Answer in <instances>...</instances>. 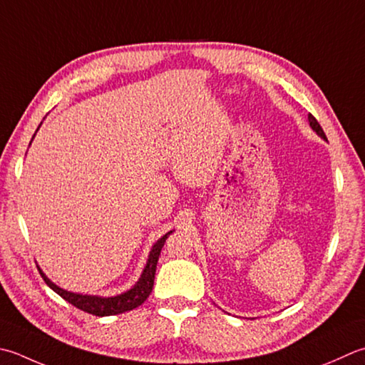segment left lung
I'll list each match as a JSON object with an SVG mask.
<instances>
[{"mask_svg":"<svg viewBox=\"0 0 365 365\" xmlns=\"http://www.w3.org/2000/svg\"><path fill=\"white\" fill-rule=\"evenodd\" d=\"M309 123H310V128L313 131H315L321 139H324V140H327V138H326V134H324V131H323V128L319 126V123L317 121V118L312 115V113H309Z\"/></svg>","mask_w":365,"mask_h":365,"instance_id":"left-lung-1","label":"left lung"}]
</instances>
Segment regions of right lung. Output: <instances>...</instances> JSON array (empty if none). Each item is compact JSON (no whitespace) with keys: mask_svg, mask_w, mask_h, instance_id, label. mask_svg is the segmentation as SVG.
Listing matches in <instances>:
<instances>
[{"mask_svg":"<svg viewBox=\"0 0 365 365\" xmlns=\"http://www.w3.org/2000/svg\"><path fill=\"white\" fill-rule=\"evenodd\" d=\"M169 234H173V231L166 232L161 239H158L153 244L152 250H150L145 267H144V270H142L139 280L135 282L134 287L125 292H121V294H117V296L103 297V296H90V294H78V292H71V291L56 287V284L50 280V278H47V275L44 272H42L39 266H38V270H39L41 277L44 278V282L47 283L48 288H52L56 294L61 296L64 301H68L69 304L77 307L78 310L91 313V315H95V317L118 315V313L130 312L147 301V297L150 296V292H152V288H153L156 264H158L161 248L164 247V242H166V239L169 237Z\"/></svg>","mask_w":365,"mask_h":365,"instance_id":"1","label":"right lung"}]
</instances>
